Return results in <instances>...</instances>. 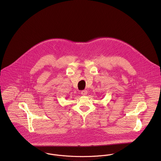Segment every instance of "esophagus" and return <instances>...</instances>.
Wrapping results in <instances>:
<instances>
[{
	"instance_id": "1",
	"label": "esophagus",
	"mask_w": 161,
	"mask_h": 161,
	"mask_svg": "<svg viewBox=\"0 0 161 161\" xmlns=\"http://www.w3.org/2000/svg\"><path fill=\"white\" fill-rule=\"evenodd\" d=\"M81 94L82 95V96H86V94H87V91L86 90H82L81 92Z\"/></svg>"
}]
</instances>
